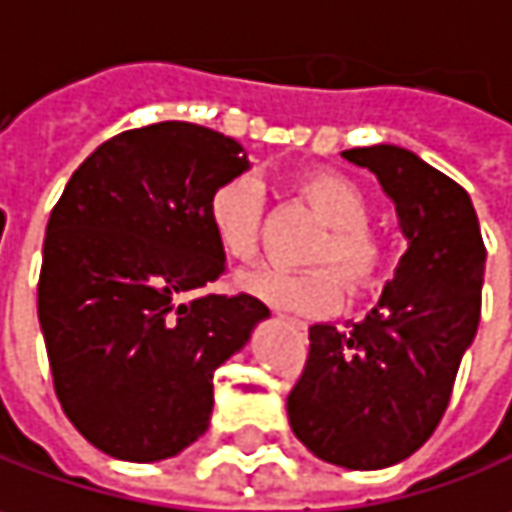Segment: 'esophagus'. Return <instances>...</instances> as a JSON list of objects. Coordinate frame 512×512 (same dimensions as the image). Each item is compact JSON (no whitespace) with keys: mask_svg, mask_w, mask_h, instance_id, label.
<instances>
[{"mask_svg":"<svg viewBox=\"0 0 512 512\" xmlns=\"http://www.w3.org/2000/svg\"><path fill=\"white\" fill-rule=\"evenodd\" d=\"M280 318L289 323V326H292V329H295L298 335H306V323H303V321H298V318H286V315H280Z\"/></svg>","mask_w":512,"mask_h":512,"instance_id":"1","label":"esophagus"}]
</instances>
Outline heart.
Segmentation results:
<instances>
[{"label":"heart","instance_id":"1","mask_svg":"<svg viewBox=\"0 0 512 512\" xmlns=\"http://www.w3.org/2000/svg\"><path fill=\"white\" fill-rule=\"evenodd\" d=\"M295 191L318 212L326 232L309 249L312 263L331 266H257L237 275V289L255 295L280 312L295 315H329L344 300V277L349 292L375 286L389 263V243L367 223L369 197L364 189L338 171H306L295 180ZM206 220L220 252L232 260H252L260 246L263 223V186L252 174H237L220 183L209 197Z\"/></svg>","mask_w":512,"mask_h":512}]
</instances>
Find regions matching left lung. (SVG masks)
<instances>
[{
    "label": "left lung",
    "mask_w": 512,
    "mask_h": 512,
    "mask_svg": "<svg viewBox=\"0 0 512 512\" xmlns=\"http://www.w3.org/2000/svg\"><path fill=\"white\" fill-rule=\"evenodd\" d=\"M395 203L407 252L364 321L309 326L286 398L292 433L321 461L384 470L412 456L450 404L481 318L487 249L470 194L398 145L349 148Z\"/></svg>",
    "instance_id": "1"
}]
</instances>
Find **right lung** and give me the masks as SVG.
<instances>
[{"label":"right lung","instance_id":"right-lung-1","mask_svg":"<svg viewBox=\"0 0 512 512\" xmlns=\"http://www.w3.org/2000/svg\"><path fill=\"white\" fill-rule=\"evenodd\" d=\"M246 168L220 131L145 125L105 140L51 212L39 326L62 410L105 456L148 464L194 444L214 369L269 318L252 295L189 300L226 269L209 197Z\"/></svg>","mask_w":512,"mask_h":512}]
</instances>
